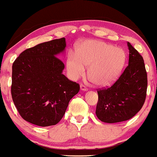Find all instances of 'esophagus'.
<instances>
[{
    "mask_svg": "<svg viewBox=\"0 0 157 157\" xmlns=\"http://www.w3.org/2000/svg\"><path fill=\"white\" fill-rule=\"evenodd\" d=\"M80 90H83V91H87V90H88V88L85 86L84 85L81 84V86H80Z\"/></svg>",
    "mask_w": 157,
    "mask_h": 157,
    "instance_id": "1",
    "label": "esophagus"
}]
</instances>
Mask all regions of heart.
<instances>
[{
    "label": "heart",
    "mask_w": 157,
    "mask_h": 157,
    "mask_svg": "<svg viewBox=\"0 0 157 157\" xmlns=\"http://www.w3.org/2000/svg\"><path fill=\"white\" fill-rule=\"evenodd\" d=\"M125 60L121 48L103 41L88 40L81 44L77 54L68 56L67 69L71 78L77 80L84 75L86 66H89L90 80L97 86H106L118 77Z\"/></svg>",
    "instance_id": "1"
}]
</instances>
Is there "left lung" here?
Listing matches in <instances>:
<instances>
[{"label": "left lung", "mask_w": 157, "mask_h": 157, "mask_svg": "<svg viewBox=\"0 0 157 157\" xmlns=\"http://www.w3.org/2000/svg\"><path fill=\"white\" fill-rule=\"evenodd\" d=\"M129 64L118 80L108 88L97 91L96 114L108 124L125 121L142 108L146 97L148 80L142 56L127 42Z\"/></svg>", "instance_id": "8db88e82"}]
</instances>
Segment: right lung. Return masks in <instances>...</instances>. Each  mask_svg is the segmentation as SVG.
Here are the masks:
<instances>
[{
    "label": "right lung",
    "instance_id": "right-lung-1",
    "mask_svg": "<svg viewBox=\"0 0 157 157\" xmlns=\"http://www.w3.org/2000/svg\"><path fill=\"white\" fill-rule=\"evenodd\" d=\"M65 38L39 44L22 52L12 65V97L21 117L39 126L57 124L80 86L63 75L57 56L65 51Z\"/></svg>",
    "mask_w": 157,
    "mask_h": 157
}]
</instances>
